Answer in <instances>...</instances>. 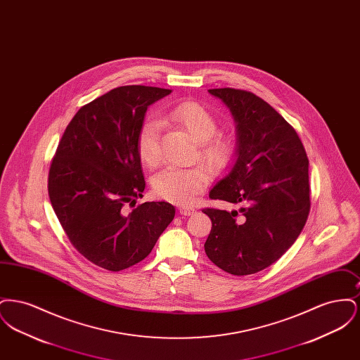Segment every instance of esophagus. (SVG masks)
<instances>
[{"label": "esophagus", "instance_id": "obj_1", "mask_svg": "<svg viewBox=\"0 0 360 360\" xmlns=\"http://www.w3.org/2000/svg\"><path fill=\"white\" fill-rule=\"evenodd\" d=\"M179 213L182 216H191V214L195 213V210L191 206H179Z\"/></svg>", "mask_w": 360, "mask_h": 360}]
</instances>
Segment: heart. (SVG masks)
Here are the masks:
<instances>
[{
	"mask_svg": "<svg viewBox=\"0 0 360 360\" xmlns=\"http://www.w3.org/2000/svg\"><path fill=\"white\" fill-rule=\"evenodd\" d=\"M170 117L200 143V158L206 167L212 172L223 170L233 153L232 140L217 135V120L205 106L197 103H178L170 110ZM159 131L160 122L153 117L144 121L139 131L137 153L141 162L148 166H155L160 159ZM207 179V172L202 167L169 166L155 174L153 188L160 198L175 204H188L204 190Z\"/></svg>",
	"mask_w": 360,
	"mask_h": 360,
	"instance_id": "heart-1",
	"label": "heart"
}]
</instances>
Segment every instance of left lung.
<instances>
[{
	"mask_svg": "<svg viewBox=\"0 0 360 360\" xmlns=\"http://www.w3.org/2000/svg\"><path fill=\"white\" fill-rule=\"evenodd\" d=\"M207 91L229 109L236 127L235 160L209 197L241 207L204 210L212 220L206 255L229 274H255L290 248L308 220V156L288 121L255 94Z\"/></svg>",
	"mask_w": 360,
	"mask_h": 360,
	"instance_id": "8db88e82",
	"label": "left lung"
}]
</instances>
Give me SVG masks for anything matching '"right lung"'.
Instances as JSON below:
<instances>
[{"label": "right lung", "mask_w": 360, "mask_h": 360, "mask_svg": "<svg viewBox=\"0 0 360 360\" xmlns=\"http://www.w3.org/2000/svg\"><path fill=\"white\" fill-rule=\"evenodd\" d=\"M172 90L121 86L82 106L59 141L49 175L56 217L72 245L109 271L148 257L175 216L165 201L144 202L137 136L150 105Z\"/></svg>", "instance_id": "right-lung-1"}]
</instances>
